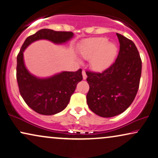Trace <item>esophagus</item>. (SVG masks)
<instances>
[{"label":"esophagus","instance_id":"esophagus-1","mask_svg":"<svg viewBox=\"0 0 158 158\" xmlns=\"http://www.w3.org/2000/svg\"><path fill=\"white\" fill-rule=\"evenodd\" d=\"M82 76H83V79L84 80H85V79H87V74H86V72L85 70L82 71Z\"/></svg>","mask_w":158,"mask_h":158}]
</instances>
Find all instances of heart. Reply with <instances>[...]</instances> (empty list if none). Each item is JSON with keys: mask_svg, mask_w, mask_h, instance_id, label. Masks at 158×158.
Returning <instances> with one entry per match:
<instances>
[{"mask_svg": "<svg viewBox=\"0 0 158 158\" xmlns=\"http://www.w3.org/2000/svg\"><path fill=\"white\" fill-rule=\"evenodd\" d=\"M117 51V46L113 43H108L105 37L87 40L80 48L82 57L91 59L92 68L97 71L108 69L113 64Z\"/></svg>", "mask_w": 158, "mask_h": 158, "instance_id": "1", "label": "heart"}]
</instances>
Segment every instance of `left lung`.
<instances>
[{
    "label": "left lung",
    "instance_id": "obj_1",
    "mask_svg": "<svg viewBox=\"0 0 158 158\" xmlns=\"http://www.w3.org/2000/svg\"><path fill=\"white\" fill-rule=\"evenodd\" d=\"M120 50L114 64L100 73L87 71L89 90L87 102L92 112L103 118L121 114L132 103L137 93L142 60L131 40L116 33Z\"/></svg>",
    "mask_w": 158,
    "mask_h": 158
}]
</instances>
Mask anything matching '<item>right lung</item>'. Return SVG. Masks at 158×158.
I'll list each match as a JSON object with an SVG mask.
<instances>
[{
  "instance_id": "right-lung-1",
  "label": "right lung",
  "mask_w": 158,
  "mask_h": 158,
  "mask_svg": "<svg viewBox=\"0 0 158 158\" xmlns=\"http://www.w3.org/2000/svg\"><path fill=\"white\" fill-rule=\"evenodd\" d=\"M73 37L71 31H57L43 29L25 40L17 56L16 79L21 95L35 112L51 115L64 110L77 84L82 80L81 69L77 71H61L49 77L40 78L31 74L24 64V52L34 42L46 40L56 45L66 43Z\"/></svg>"
}]
</instances>
